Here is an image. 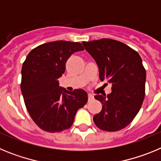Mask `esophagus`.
I'll use <instances>...</instances> for the list:
<instances>
[{
  "instance_id": "esophagus-1",
  "label": "esophagus",
  "mask_w": 161,
  "mask_h": 161,
  "mask_svg": "<svg viewBox=\"0 0 161 161\" xmlns=\"http://www.w3.org/2000/svg\"><path fill=\"white\" fill-rule=\"evenodd\" d=\"M93 99H94V97H93V95H91V94L88 95V100H89V102H92Z\"/></svg>"
}]
</instances>
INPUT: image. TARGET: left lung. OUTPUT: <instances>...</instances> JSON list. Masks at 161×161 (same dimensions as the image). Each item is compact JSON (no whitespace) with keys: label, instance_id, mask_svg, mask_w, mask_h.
Listing matches in <instances>:
<instances>
[{"label":"left lung","instance_id":"obj_1","mask_svg":"<svg viewBox=\"0 0 161 161\" xmlns=\"http://www.w3.org/2000/svg\"><path fill=\"white\" fill-rule=\"evenodd\" d=\"M99 68V77L112 85L107 96L95 95L102 103L93 116L95 125L106 131H117L131 123L145 96L146 71L137 52L110 38L82 42Z\"/></svg>","mask_w":161,"mask_h":161}]
</instances>
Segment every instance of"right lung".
<instances>
[{
    "instance_id": "add662e5",
    "label": "right lung",
    "mask_w": 161,
    "mask_h": 161,
    "mask_svg": "<svg viewBox=\"0 0 161 161\" xmlns=\"http://www.w3.org/2000/svg\"><path fill=\"white\" fill-rule=\"evenodd\" d=\"M83 50L80 42L55 41L34 48L24 61L21 90L25 107L33 121L45 131L70 128L78 109L87 103L85 90L69 92L59 85L68 58Z\"/></svg>"
}]
</instances>
